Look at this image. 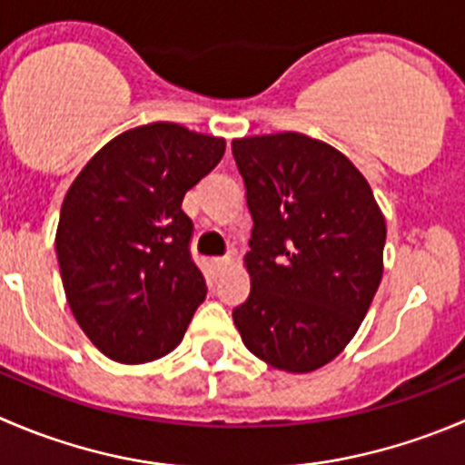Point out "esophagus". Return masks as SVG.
<instances>
[{"label":"esophagus","instance_id":"1","mask_svg":"<svg viewBox=\"0 0 465 465\" xmlns=\"http://www.w3.org/2000/svg\"><path fill=\"white\" fill-rule=\"evenodd\" d=\"M232 263H233V261L229 259V256H223V259H213V261H211V265H213V272L215 274H220V272H223V270H227Z\"/></svg>","mask_w":465,"mask_h":465}]
</instances>
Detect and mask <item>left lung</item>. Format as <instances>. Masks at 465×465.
I'll list each match as a JSON object with an SVG mask.
<instances>
[{"label":"left lung","instance_id":"8db88e82","mask_svg":"<svg viewBox=\"0 0 465 465\" xmlns=\"http://www.w3.org/2000/svg\"><path fill=\"white\" fill-rule=\"evenodd\" d=\"M254 229L252 291L233 324L254 357L286 372L333 361L361 327L384 272L386 220L336 147L297 132L236 138Z\"/></svg>","mask_w":465,"mask_h":465}]
</instances>
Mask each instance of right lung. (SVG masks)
Listing matches in <instances>:
<instances>
[{
	"instance_id": "obj_1",
	"label": "right lung",
	"mask_w": 465,
	"mask_h": 465,
	"mask_svg": "<svg viewBox=\"0 0 465 465\" xmlns=\"http://www.w3.org/2000/svg\"><path fill=\"white\" fill-rule=\"evenodd\" d=\"M223 154L224 138L143 124L108 141L67 188L56 229L63 288L79 327L113 361L173 352L204 302L182 202Z\"/></svg>"
}]
</instances>
